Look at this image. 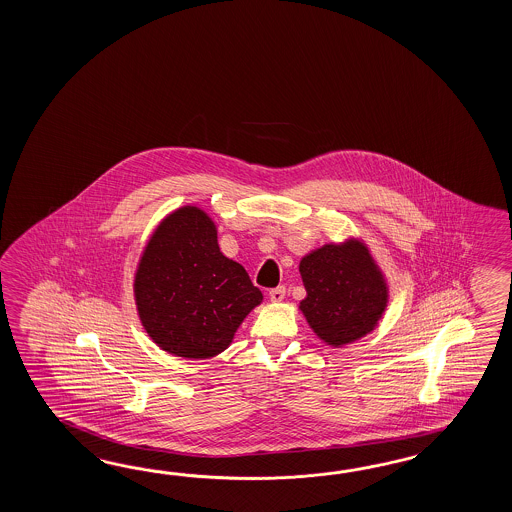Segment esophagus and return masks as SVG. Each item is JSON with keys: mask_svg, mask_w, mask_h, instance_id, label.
I'll list each match as a JSON object with an SVG mask.
<instances>
[{"mask_svg": "<svg viewBox=\"0 0 512 512\" xmlns=\"http://www.w3.org/2000/svg\"><path fill=\"white\" fill-rule=\"evenodd\" d=\"M269 298H271L272 302H282L283 298H285V285H278V287H274L269 291Z\"/></svg>", "mask_w": 512, "mask_h": 512, "instance_id": "esophagus-1", "label": "esophagus"}]
</instances>
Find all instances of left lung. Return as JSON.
Listing matches in <instances>:
<instances>
[{
  "instance_id": "left-lung-1",
  "label": "left lung",
  "mask_w": 512,
  "mask_h": 512,
  "mask_svg": "<svg viewBox=\"0 0 512 512\" xmlns=\"http://www.w3.org/2000/svg\"><path fill=\"white\" fill-rule=\"evenodd\" d=\"M300 274L307 291L300 309L329 346L349 344L377 326L388 289L360 241L316 249L300 261Z\"/></svg>"
}]
</instances>
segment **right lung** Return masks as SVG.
Returning <instances> with one entry per match:
<instances>
[{
  "instance_id": "obj_1",
  "label": "right lung",
  "mask_w": 512,
  "mask_h": 512,
  "mask_svg": "<svg viewBox=\"0 0 512 512\" xmlns=\"http://www.w3.org/2000/svg\"><path fill=\"white\" fill-rule=\"evenodd\" d=\"M261 298L240 263L221 254L216 225L196 207L164 219L135 274L142 326L159 348L185 359L229 348Z\"/></svg>"
}]
</instances>
